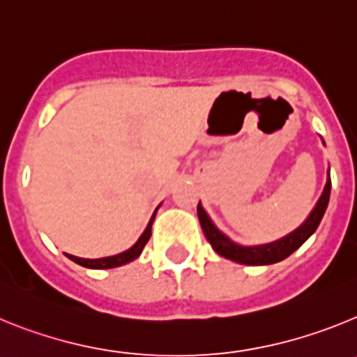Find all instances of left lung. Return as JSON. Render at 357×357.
Instances as JSON below:
<instances>
[{"mask_svg":"<svg viewBox=\"0 0 357 357\" xmlns=\"http://www.w3.org/2000/svg\"><path fill=\"white\" fill-rule=\"evenodd\" d=\"M324 143V141H321ZM326 144V143H324ZM331 197V175L327 172V182L326 188L321 191L320 198H318L317 206L313 207V211L309 213V216L305 218V222L301 227H296L293 232H289L284 238L277 239L272 243H264V245H254V247H245V245H239V243L232 241L227 234H223L222 230L214 225V222L211 220V216L207 214V211L204 209L200 202H198V220H200L202 230L206 234L207 241L211 243V247L214 248L218 255H222L225 259L234 261L239 264H248V266H264V264H273L279 263V261L286 259L288 255H291L293 252L298 250V248L307 241L311 236H313L314 230L320 225L321 218L326 214L327 204H329Z\"/></svg>","mask_w":357,"mask_h":357,"instance_id":"left-lung-1","label":"left lung"}]
</instances>
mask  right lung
I'll return each instance as SVG.
<instances>
[{
    "label": "right lung",
    "instance_id": "right-lung-1",
    "mask_svg": "<svg viewBox=\"0 0 357 357\" xmlns=\"http://www.w3.org/2000/svg\"><path fill=\"white\" fill-rule=\"evenodd\" d=\"M159 207H157V209H159ZM157 209L155 213H153V216L150 218V222H148L143 234L139 236V239H137V241H135L128 250L121 252V254L110 255V257H100V259H84V257H77V255H69V254L68 257L71 261H75L77 264H80V266L93 268V270H109V268H118V266H123V264L130 263V261L137 259V257L141 255V252H143L144 245H146L148 239H150L151 236V223H153V220H155Z\"/></svg>",
    "mask_w": 357,
    "mask_h": 357
}]
</instances>
